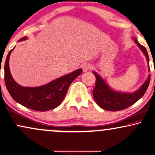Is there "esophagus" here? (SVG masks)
Instances as JSON below:
<instances>
[{"instance_id":"obj_1","label":"esophagus","mask_w":155,"mask_h":155,"mask_svg":"<svg viewBox=\"0 0 155 155\" xmlns=\"http://www.w3.org/2000/svg\"><path fill=\"white\" fill-rule=\"evenodd\" d=\"M90 68H91V65L90 64H85V65L82 66V70H83V72L88 71Z\"/></svg>"}]
</instances>
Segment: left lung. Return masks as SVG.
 <instances>
[{"mask_svg": "<svg viewBox=\"0 0 155 155\" xmlns=\"http://www.w3.org/2000/svg\"><path fill=\"white\" fill-rule=\"evenodd\" d=\"M132 39L147 58L149 71H150L149 66L150 60L146 48L142 46L135 38H132ZM92 73L96 77L95 87L92 92L94 99L100 107L108 111H119L126 109L135 103L144 95L150 81V75L149 74L146 81L136 91L133 92H120L110 87L107 82L96 72L92 71Z\"/></svg>", "mask_w": 155, "mask_h": 155, "instance_id": "8db88e82", "label": "left lung"}]
</instances>
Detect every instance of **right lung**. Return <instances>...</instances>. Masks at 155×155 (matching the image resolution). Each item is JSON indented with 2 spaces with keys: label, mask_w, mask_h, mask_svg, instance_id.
I'll return each mask as SVG.
<instances>
[{
  "label": "right lung",
  "mask_w": 155,
  "mask_h": 155,
  "mask_svg": "<svg viewBox=\"0 0 155 155\" xmlns=\"http://www.w3.org/2000/svg\"><path fill=\"white\" fill-rule=\"evenodd\" d=\"M26 39H28V37H24L19 41H25ZM13 49L8 54L4 66L5 83L13 99L24 107L36 111H48L60 105L70 84L82 73L81 68L58 78L45 85L38 87H23L14 80L10 72L9 59Z\"/></svg>",
  "instance_id": "obj_1"
}]
</instances>
